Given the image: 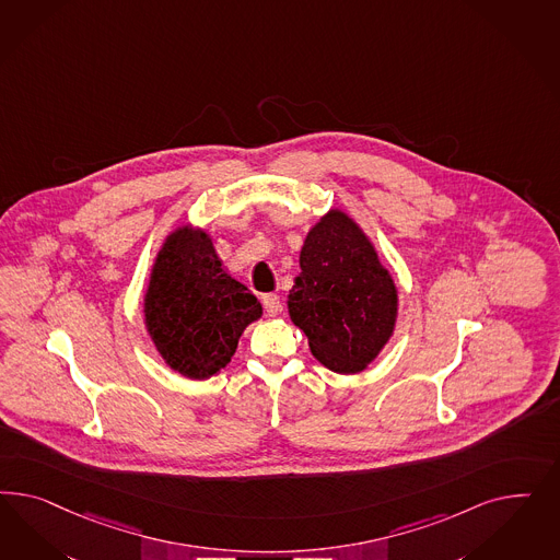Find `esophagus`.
I'll return each mask as SVG.
<instances>
[{
  "label": "esophagus",
  "mask_w": 560,
  "mask_h": 560,
  "mask_svg": "<svg viewBox=\"0 0 560 560\" xmlns=\"http://www.w3.org/2000/svg\"><path fill=\"white\" fill-rule=\"evenodd\" d=\"M262 304L269 316H277L281 312V298L277 293H267L262 295Z\"/></svg>",
  "instance_id": "34e87169"
}]
</instances>
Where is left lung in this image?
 I'll use <instances>...</instances> for the list:
<instances>
[{
    "instance_id": "left-lung-1",
    "label": "left lung",
    "mask_w": 560,
    "mask_h": 560,
    "mask_svg": "<svg viewBox=\"0 0 560 560\" xmlns=\"http://www.w3.org/2000/svg\"><path fill=\"white\" fill-rule=\"evenodd\" d=\"M300 269L288 295L291 323L328 370L363 372L398 316V289L370 237L345 211L330 209L307 232Z\"/></svg>"
}]
</instances>
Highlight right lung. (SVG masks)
I'll return each instance as SVG.
<instances>
[{
    "label": "right lung",
    "instance_id": "right-lung-1",
    "mask_svg": "<svg viewBox=\"0 0 560 560\" xmlns=\"http://www.w3.org/2000/svg\"><path fill=\"white\" fill-rule=\"evenodd\" d=\"M143 314L170 370L207 380L230 363L244 328L262 316V305L221 267L205 230L180 225L155 256Z\"/></svg>",
    "mask_w": 560,
    "mask_h": 560
}]
</instances>
